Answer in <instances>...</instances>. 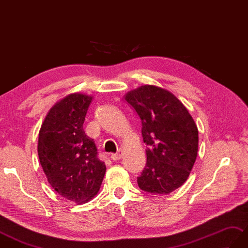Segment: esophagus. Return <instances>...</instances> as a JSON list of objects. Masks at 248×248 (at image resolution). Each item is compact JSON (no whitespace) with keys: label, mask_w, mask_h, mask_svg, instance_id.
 I'll list each match as a JSON object with an SVG mask.
<instances>
[{"label":"esophagus","mask_w":248,"mask_h":248,"mask_svg":"<svg viewBox=\"0 0 248 248\" xmlns=\"http://www.w3.org/2000/svg\"><path fill=\"white\" fill-rule=\"evenodd\" d=\"M111 158H112L113 160H118V159L122 158V153H120V152H118V153H114V154H112V155H111Z\"/></svg>","instance_id":"1"}]
</instances>
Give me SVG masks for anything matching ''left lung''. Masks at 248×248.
<instances>
[{
    "instance_id": "left-lung-1",
    "label": "left lung",
    "mask_w": 248,
    "mask_h": 248,
    "mask_svg": "<svg viewBox=\"0 0 248 248\" xmlns=\"http://www.w3.org/2000/svg\"><path fill=\"white\" fill-rule=\"evenodd\" d=\"M124 99L141 122L147 164L137 184L143 191L169 194L183 186L195 163L199 131L186 107L168 90L141 85Z\"/></svg>"
}]
</instances>
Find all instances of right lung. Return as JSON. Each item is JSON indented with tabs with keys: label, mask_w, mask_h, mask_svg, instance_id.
Instances as JSON below:
<instances>
[{
	"label": "right lung",
	"mask_w": 248,
	"mask_h": 248,
	"mask_svg": "<svg viewBox=\"0 0 248 248\" xmlns=\"http://www.w3.org/2000/svg\"><path fill=\"white\" fill-rule=\"evenodd\" d=\"M92 99L82 93L62 98L48 111L39 132L38 155L49 185L76 204L95 198L107 169L83 130Z\"/></svg>",
	"instance_id": "obj_1"
}]
</instances>
